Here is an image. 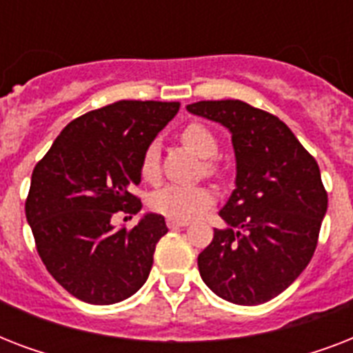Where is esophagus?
<instances>
[{"mask_svg":"<svg viewBox=\"0 0 353 353\" xmlns=\"http://www.w3.org/2000/svg\"><path fill=\"white\" fill-rule=\"evenodd\" d=\"M188 223H190V221H187V220H172V218H168V220H166V225L170 227V229H177V227H187Z\"/></svg>","mask_w":353,"mask_h":353,"instance_id":"34e87169","label":"esophagus"}]
</instances>
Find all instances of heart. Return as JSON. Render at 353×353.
Returning a JSON list of instances; mask_svg holds the SVG:
<instances>
[{
  "mask_svg": "<svg viewBox=\"0 0 353 353\" xmlns=\"http://www.w3.org/2000/svg\"><path fill=\"white\" fill-rule=\"evenodd\" d=\"M181 141L203 159H209L218 152L214 133L199 122H190L183 128ZM207 172L214 174L216 166L207 163ZM141 176L146 181H155L159 177V146L155 143L144 150ZM148 203L152 210L172 220H190L214 205V192L203 185H165L150 194Z\"/></svg>",
  "mask_w": 353,
  "mask_h": 353,
  "instance_id": "obj_1",
  "label": "heart"
}]
</instances>
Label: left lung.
<instances>
[{
    "instance_id": "obj_1",
    "label": "left lung",
    "mask_w": 353,
    "mask_h": 353,
    "mask_svg": "<svg viewBox=\"0 0 353 353\" xmlns=\"http://www.w3.org/2000/svg\"><path fill=\"white\" fill-rule=\"evenodd\" d=\"M232 135L236 188L220 216L225 229L199 252V274L223 301L256 306L306 269L328 209L317 161L290 128L241 101L188 104Z\"/></svg>"
}]
</instances>
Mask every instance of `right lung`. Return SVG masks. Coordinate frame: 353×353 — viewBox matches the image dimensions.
I'll list each match as a JSON object with an SVG mask.
<instances>
[{
  "label": "right lung",
  "mask_w": 353,
  "mask_h": 353,
  "mask_svg": "<svg viewBox=\"0 0 353 353\" xmlns=\"http://www.w3.org/2000/svg\"><path fill=\"white\" fill-rule=\"evenodd\" d=\"M179 102L119 101L63 128L34 166L25 201L36 249L52 279L88 304H115L146 282L165 218L148 212L133 229L113 216L137 214L141 159L176 117ZM132 218V216H130Z\"/></svg>",
  "instance_id": "1"
}]
</instances>
